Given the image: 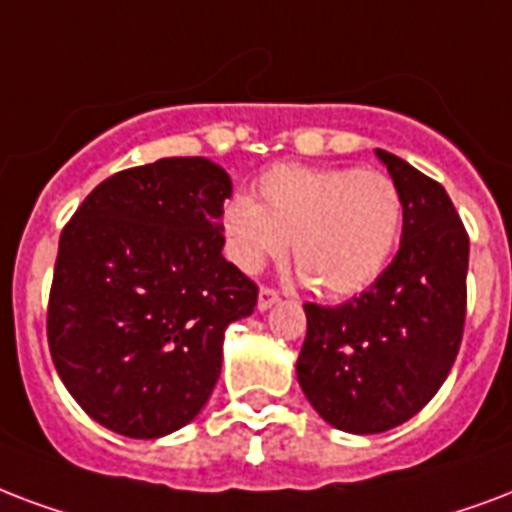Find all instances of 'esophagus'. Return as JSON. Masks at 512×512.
<instances>
[{"label": "esophagus", "mask_w": 512, "mask_h": 512, "mask_svg": "<svg viewBox=\"0 0 512 512\" xmlns=\"http://www.w3.org/2000/svg\"><path fill=\"white\" fill-rule=\"evenodd\" d=\"M276 303H279V292L271 290V287H263L260 295H257V308H260V311H268V308H273Z\"/></svg>", "instance_id": "1"}]
</instances>
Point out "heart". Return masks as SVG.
Listing matches in <instances>:
<instances>
[{"mask_svg": "<svg viewBox=\"0 0 512 512\" xmlns=\"http://www.w3.org/2000/svg\"><path fill=\"white\" fill-rule=\"evenodd\" d=\"M400 228V190L376 169L279 163L257 179V201L236 195L220 212L225 255L236 268L260 273L292 241L300 276L327 298L376 284Z\"/></svg>", "mask_w": 512, "mask_h": 512, "instance_id": "b5f03b06", "label": "heart"}]
</instances>
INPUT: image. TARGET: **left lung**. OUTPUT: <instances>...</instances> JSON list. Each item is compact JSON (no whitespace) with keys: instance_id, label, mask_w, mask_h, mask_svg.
Returning a JSON list of instances; mask_svg holds the SVG:
<instances>
[{"instance_id":"1","label":"left lung","mask_w":512,"mask_h":512,"mask_svg":"<svg viewBox=\"0 0 512 512\" xmlns=\"http://www.w3.org/2000/svg\"><path fill=\"white\" fill-rule=\"evenodd\" d=\"M403 198L395 260L360 298L306 303L298 384L335 429L376 435L435 397L462 343L470 239L451 198L392 152L376 150Z\"/></svg>"}]
</instances>
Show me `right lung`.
I'll return each mask as SVG.
<instances>
[{
    "label": "right lung",
    "mask_w": 512,
    "mask_h": 512,
    "mask_svg": "<svg viewBox=\"0 0 512 512\" xmlns=\"http://www.w3.org/2000/svg\"><path fill=\"white\" fill-rule=\"evenodd\" d=\"M230 193L209 158H161L104 179L61 233L50 357L101 427L163 438L212 397L225 330L257 303L255 282L222 257Z\"/></svg>",
    "instance_id": "obj_1"
}]
</instances>
